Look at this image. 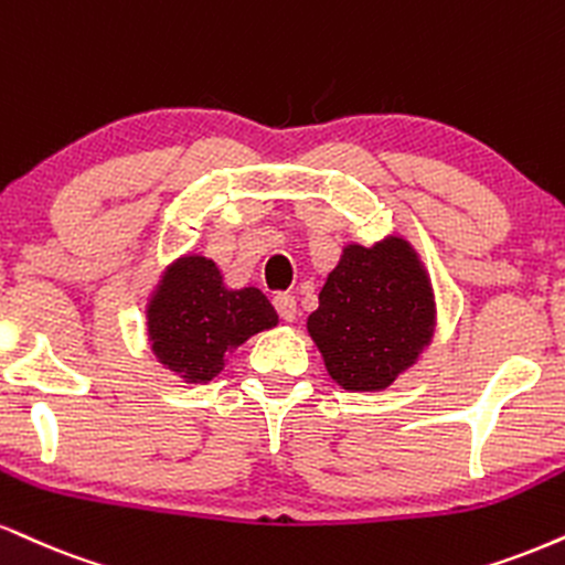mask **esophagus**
I'll list each match as a JSON object with an SVG mask.
<instances>
[{
  "label": "esophagus",
  "instance_id": "34e87169",
  "mask_svg": "<svg viewBox=\"0 0 565 565\" xmlns=\"http://www.w3.org/2000/svg\"><path fill=\"white\" fill-rule=\"evenodd\" d=\"M274 308L284 321H295L297 318V300L291 295H276L274 297Z\"/></svg>",
  "mask_w": 565,
  "mask_h": 565
}]
</instances>
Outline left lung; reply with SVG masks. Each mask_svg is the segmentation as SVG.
I'll list each match as a JSON object with an SVG mask.
<instances>
[{"mask_svg":"<svg viewBox=\"0 0 565 565\" xmlns=\"http://www.w3.org/2000/svg\"><path fill=\"white\" fill-rule=\"evenodd\" d=\"M437 326L431 278L413 244L392 234L348 244L326 276L308 334L329 376L348 392H382L416 365Z\"/></svg>","mask_w":565,"mask_h":565,"instance_id":"1","label":"left lung"}]
</instances>
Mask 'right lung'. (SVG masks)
<instances>
[{
	"instance_id": "right-lung-1",
	"label": "right lung",
	"mask_w": 565,
	"mask_h": 565,
	"mask_svg": "<svg viewBox=\"0 0 565 565\" xmlns=\"http://www.w3.org/2000/svg\"><path fill=\"white\" fill-rule=\"evenodd\" d=\"M278 316L257 287L228 289L205 255H181L162 270L147 302V337L158 363L186 384H207L226 355Z\"/></svg>"
}]
</instances>
